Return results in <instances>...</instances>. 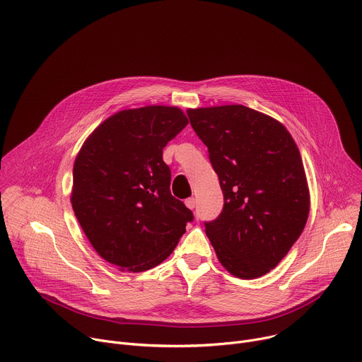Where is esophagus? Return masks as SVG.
I'll return each mask as SVG.
<instances>
[{"label": "esophagus", "mask_w": 362, "mask_h": 362, "mask_svg": "<svg viewBox=\"0 0 362 362\" xmlns=\"http://www.w3.org/2000/svg\"><path fill=\"white\" fill-rule=\"evenodd\" d=\"M185 204L192 211V209H194V206H196V199L194 197H189V199L185 200Z\"/></svg>", "instance_id": "obj_1"}]
</instances>
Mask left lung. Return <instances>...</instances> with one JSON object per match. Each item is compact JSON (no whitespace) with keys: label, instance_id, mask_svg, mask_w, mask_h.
<instances>
[{"label":"left lung","instance_id":"1","mask_svg":"<svg viewBox=\"0 0 362 362\" xmlns=\"http://www.w3.org/2000/svg\"><path fill=\"white\" fill-rule=\"evenodd\" d=\"M219 176L223 211L204 223L219 262L236 278L271 272L300 236L309 189L299 148L274 117L242 105L189 109Z\"/></svg>","mask_w":362,"mask_h":362}]
</instances>
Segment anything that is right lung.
<instances>
[{
	"instance_id": "right-lung-1",
	"label": "right lung",
	"mask_w": 362,
	"mask_h": 362,
	"mask_svg": "<svg viewBox=\"0 0 362 362\" xmlns=\"http://www.w3.org/2000/svg\"><path fill=\"white\" fill-rule=\"evenodd\" d=\"M179 107L117 112L86 139L73 168L71 206L94 250L120 271L162 264L193 214L170 193L163 148L187 124Z\"/></svg>"
}]
</instances>
